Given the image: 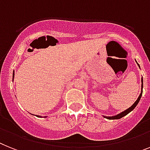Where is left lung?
<instances>
[{
  "label": "left lung",
  "mask_w": 150,
  "mask_h": 150,
  "mask_svg": "<svg viewBox=\"0 0 150 150\" xmlns=\"http://www.w3.org/2000/svg\"><path fill=\"white\" fill-rule=\"evenodd\" d=\"M136 62H137V60H136ZM137 65L139 66V67L140 68V67H139V64L137 63ZM141 83H142V85H141V93H140V94H139V97L137 98V100L135 101V103H133L132 106H130V107H129L128 109H127L126 110L124 111H122V112H120V113H119V114L116 115V116H112V117H106V116H103V117H104V118L106 119H108V120H118V119H120L122 118V117H125V116H127V114H128L129 112H130L131 111H133V110H134V108L136 107V106H137V104L139 103V100H140L141 99V96H142V94H143V77L141 78Z\"/></svg>",
  "instance_id": "left-lung-1"
}]
</instances>
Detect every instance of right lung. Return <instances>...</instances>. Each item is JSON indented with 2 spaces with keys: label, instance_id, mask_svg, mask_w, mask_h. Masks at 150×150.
Here are the masks:
<instances>
[{
  "label": "right lung",
  "instance_id": "add662e5",
  "mask_svg": "<svg viewBox=\"0 0 150 150\" xmlns=\"http://www.w3.org/2000/svg\"><path fill=\"white\" fill-rule=\"evenodd\" d=\"M13 78H14V70H13ZM30 114H31V113H30ZM32 115H33V114H32ZM36 116H37V117H41L40 116H38V115H36ZM46 117H44V118H46Z\"/></svg>",
  "mask_w": 150,
  "mask_h": 150
}]
</instances>
